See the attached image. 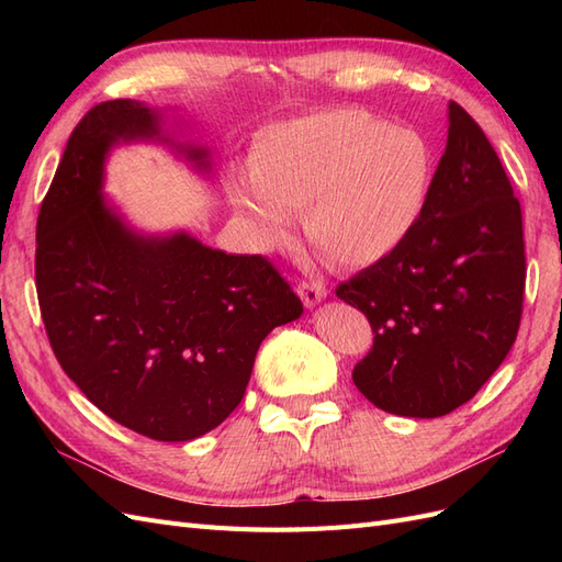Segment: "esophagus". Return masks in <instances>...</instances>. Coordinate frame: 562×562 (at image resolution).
<instances>
[{
    "instance_id": "1",
    "label": "esophagus",
    "mask_w": 562,
    "mask_h": 562,
    "mask_svg": "<svg viewBox=\"0 0 562 562\" xmlns=\"http://www.w3.org/2000/svg\"><path fill=\"white\" fill-rule=\"evenodd\" d=\"M297 295H300L302 302L307 304V307L312 310V307H316V304H321L323 300L328 297V291H326V285H323V283L302 281V283L297 285Z\"/></svg>"
}]
</instances>
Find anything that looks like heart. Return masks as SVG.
<instances>
[{"label":"heart","instance_id":"obj_1","mask_svg":"<svg viewBox=\"0 0 562 562\" xmlns=\"http://www.w3.org/2000/svg\"><path fill=\"white\" fill-rule=\"evenodd\" d=\"M434 182L419 133L337 108L271 124L255 135L250 176L227 178V199L250 241L277 250L304 209L310 241L337 267L391 258L415 232Z\"/></svg>","mask_w":562,"mask_h":562}]
</instances>
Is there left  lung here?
<instances>
[{"label": "left lung", "mask_w": 562, "mask_h": 562, "mask_svg": "<svg viewBox=\"0 0 562 562\" xmlns=\"http://www.w3.org/2000/svg\"><path fill=\"white\" fill-rule=\"evenodd\" d=\"M525 291L520 203L481 126L448 103V143L415 232L337 285L375 339L351 378L380 411L443 417L514 347Z\"/></svg>", "instance_id": "left-lung-1"}]
</instances>
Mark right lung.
I'll list each match as a JSON object with an SVG mask.
<instances>
[{
  "label": "right lung",
  "mask_w": 562,
  "mask_h": 562,
  "mask_svg": "<svg viewBox=\"0 0 562 562\" xmlns=\"http://www.w3.org/2000/svg\"><path fill=\"white\" fill-rule=\"evenodd\" d=\"M122 143H159L211 176L209 147L178 140L138 100L95 105L72 131L37 217L35 279L63 370L122 427L166 443L223 424L262 339L302 302L262 255H227L187 232L145 234L105 196Z\"/></svg>",
  "instance_id": "right-lung-1"
}]
</instances>
